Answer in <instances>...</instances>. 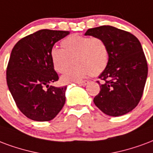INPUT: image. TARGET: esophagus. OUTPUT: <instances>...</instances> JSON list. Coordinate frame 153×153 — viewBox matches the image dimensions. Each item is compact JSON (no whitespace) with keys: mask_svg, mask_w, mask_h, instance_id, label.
I'll return each instance as SVG.
<instances>
[{"mask_svg":"<svg viewBox=\"0 0 153 153\" xmlns=\"http://www.w3.org/2000/svg\"><path fill=\"white\" fill-rule=\"evenodd\" d=\"M77 83L79 86H83L84 87V86L88 85V83H89V81H86L85 80V81H82V82H78Z\"/></svg>","mask_w":153,"mask_h":153,"instance_id":"1","label":"esophagus"}]
</instances>
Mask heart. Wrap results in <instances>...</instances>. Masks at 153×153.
<instances>
[{
	"label": "heart",
	"instance_id": "heart-1",
	"mask_svg": "<svg viewBox=\"0 0 153 153\" xmlns=\"http://www.w3.org/2000/svg\"><path fill=\"white\" fill-rule=\"evenodd\" d=\"M62 48H53L50 58L57 73H64L72 64L74 65L61 78L62 83L79 82L86 77L98 75L105 71L109 53L105 42L98 37L72 35L61 43Z\"/></svg>",
	"mask_w": 153,
	"mask_h": 153
}]
</instances>
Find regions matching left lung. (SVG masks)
<instances>
[{
  "mask_svg": "<svg viewBox=\"0 0 153 153\" xmlns=\"http://www.w3.org/2000/svg\"><path fill=\"white\" fill-rule=\"evenodd\" d=\"M85 36L102 39L109 53L107 67L100 74V91L93 101L108 116L132 111L140 102L148 77V64L140 42L130 32L112 26L91 28Z\"/></svg>",
  "mask_w": 153,
  "mask_h": 153,
  "instance_id": "8db88e82",
  "label": "left lung"
}]
</instances>
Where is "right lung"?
I'll return each mask as SVG.
<instances>
[{
	"label": "right lung",
	"mask_w": 153,
	"mask_h": 153,
	"mask_svg": "<svg viewBox=\"0 0 153 153\" xmlns=\"http://www.w3.org/2000/svg\"><path fill=\"white\" fill-rule=\"evenodd\" d=\"M69 34L65 30H38L20 39L12 49L6 71L8 88L19 110L30 119L50 121L65 105L66 86H49L58 80L50 51Z\"/></svg>",
	"instance_id": "obj_1"
}]
</instances>
